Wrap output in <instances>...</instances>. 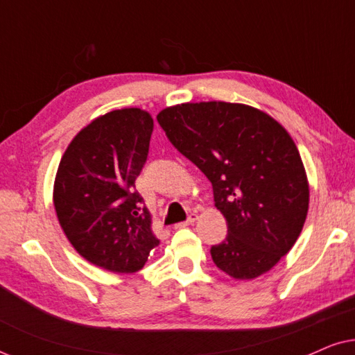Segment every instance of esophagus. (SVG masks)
<instances>
[{
  "label": "esophagus",
  "mask_w": 355,
  "mask_h": 355,
  "mask_svg": "<svg viewBox=\"0 0 355 355\" xmlns=\"http://www.w3.org/2000/svg\"><path fill=\"white\" fill-rule=\"evenodd\" d=\"M197 218H198V216L196 215V213H191V216H189L186 221H182V223H179V225H176V227H186V226H191V225H193V223L197 221Z\"/></svg>",
  "instance_id": "esophagus-1"
}]
</instances>
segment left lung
<instances>
[{
    "label": "left lung",
    "instance_id": "1",
    "mask_svg": "<svg viewBox=\"0 0 355 355\" xmlns=\"http://www.w3.org/2000/svg\"><path fill=\"white\" fill-rule=\"evenodd\" d=\"M166 137L213 186L227 236L210 254L234 279L266 273L297 241L309 211L299 150L283 125L241 103L200 101L157 116Z\"/></svg>",
    "mask_w": 355,
    "mask_h": 355
}]
</instances>
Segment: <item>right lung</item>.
<instances>
[{
  "instance_id": "add662e5",
  "label": "right lung",
  "mask_w": 355,
  "mask_h": 355,
  "mask_svg": "<svg viewBox=\"0 0 355 355\" xmlns=\"http://www.w3.org/2000/svg\"><path fill=\"white\" fill-rule=\"evenodd\" d=\"M152 132L147 111H110L72 139L58 166L53 203L62 231L87 261L113 273L142 270L159 244L135 191Z\"/></svg>"
}]
</instances>
